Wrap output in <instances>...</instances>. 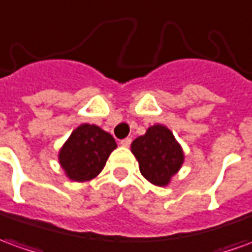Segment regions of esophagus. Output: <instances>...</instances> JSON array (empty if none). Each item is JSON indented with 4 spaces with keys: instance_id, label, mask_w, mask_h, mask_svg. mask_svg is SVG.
Returning a JSON list of instances; mask_svg holds the SVG:
<instances>
[{
    "instance_id": "34e87169",
    "label": "esophagus",
    "mask_w": 252,
    "mask_h": 252,
    "mask_svg": "<svg viewBox=\"0 0 252 252\" xmlns=\"http://www.w3.org/2000/svg\"><path fill=\"white\" fill-rule=\"evenodd\" d=\"M130 144H131V138H123L122 141H121V145H123V147H130Z\"/></svg>"
}]
</instances>
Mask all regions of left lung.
<instances>
[{"mask_svg":"<svg viewBox=\"0 0 252 252\" xmlns=\"http://www.w3.org/2000/svg\"><path fill=\"white\" fill-rule=\"evenodd\" d=\"M131 152L140 164V171L149 182L164 187L184 162V154L173 133L162 125H155L144 136L131 143Z\"/></svg>","mask_w":252,"mask_h":252,"instance_id":"left-lung-1","label":"left lung"}]
</instances>
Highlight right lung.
I'll use <instances>...</instances> for the list:
<instances>
[{"instance_id": "obj_1", "label": "right lung", "mask_w": 252, "mask_h": 252, "mask_svg": "<svg viewBox=\"0 0 252 252\" xmlns=\"http://www.w3.org/2000/svg\"><path fill=\"white\" fill-rule=\"evenodd\" d=\"M115 148V140L109 133L85 123L72 131L60 151L59 160L71 180L89 181L104 169Z\"/></svg>"}]
</instances>
